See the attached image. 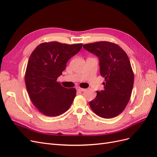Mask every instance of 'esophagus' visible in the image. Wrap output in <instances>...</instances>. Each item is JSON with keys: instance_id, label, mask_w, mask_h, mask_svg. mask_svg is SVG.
Instances as JSON below:
<instances>
[{"instance_id": "obj_1", "label": "esophagus", "mask_w": 157, "mask_h": 157, "mask_svg": "<svg viewBox=\"0 0 157 157\" xmlns=\"http://www.w3.org/2000/svg\"><path fill=\"white\" fill-rule=\"evenodd\" d=\"M85 90H86V89L80 88V87H77V90L78 92H84V91H85Z\"/></svg>"}]
</instances>
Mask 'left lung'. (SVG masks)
Instances as JSON below:
<instances>
[{"label": "left lung", "mask_w": 157, "mask_h": 157, "mask_svg": "<svg viewBox=\"0 0 157 157\" xmlns=\"http://www.w3.org/2000/svg\"><path fill=\"white\" fill-rule=\"evenodd\" d=\"M83 47L98 57L100 74L105 80L104 90L97 91L90 107L99 117H115L124 111L132 94L134 76L130 59L119 46L111 42H96Z\"/></svg>", "instance_id": "left-lung-1"}]
</instances>
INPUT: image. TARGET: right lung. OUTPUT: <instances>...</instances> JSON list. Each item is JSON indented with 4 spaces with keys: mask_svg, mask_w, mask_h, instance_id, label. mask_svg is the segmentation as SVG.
Masks as SVG:
<instances>
[{
    "mask_svg": "<svg viewBox=\"0 0 157 157\" xmlns=\"http://www.w3.org/2000/svg\"><path fill=\"white\" fill-rule=\"evenodd\" d=\"M82 46V44L43 42L31 54L25 75L26 88L33 105L44 115L58 116L72 104L76 89L62 86L57 79L62 75L68 60Z\"/></svg>",
    "mask_w": 157,
    "mask_h": 157,
    "instance_id": "obj_1",
    "label": "right lung"
}]
</instances>
